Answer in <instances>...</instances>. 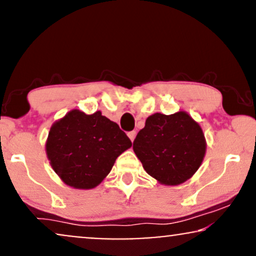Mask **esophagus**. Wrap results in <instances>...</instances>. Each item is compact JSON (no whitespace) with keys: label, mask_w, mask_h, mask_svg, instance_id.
Here are the masks:
<instances>
[{"label":"esophagus","mask_w":256,"mask_h":256,"mask_svg":"<svg viewBox=\"0 0 256 256\" xmlns=\"http://www.w3.org/2000/svg\"><path fill=\"white\" fill-rule=\"evenodd\" d=\"M128 136H129V139H130L132 141H134L135 136H136V132H135V130L129 132V133H128Z\"/></svg>","instance_id":"obj_1"}]
</instances>
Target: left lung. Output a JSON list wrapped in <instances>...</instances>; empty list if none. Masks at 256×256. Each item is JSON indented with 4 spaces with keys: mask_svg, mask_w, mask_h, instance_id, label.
<instances>
[{
    "mask_svg": "<svg viewBox=\"0 0 256 256\" xmlns=\"http://www.w3.org/2000/svg\"><path fill=\"white\" fill-rule=\"evenodd\" d=\"M133 150L144 169L166 186L186 182L199 169L206 152L202 129L184 111L154 114L138 133Z\"/></svg>",
    "mask_w": 256,
    "mask_h": 256,
    "instance_id": "left-lung-1",
    "label": "left lung"
}]
</instances>
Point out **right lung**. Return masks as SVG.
Here are the masks:
<instances>
[{"label": "right lung", "instance_id": "add662e5", "mask_svg": "<svg viewBox=\"0 0 256 256\" xmlns=\"http://www.w3.org/2000/svg\"><path fill=\"white\" fill-rule=\"evenodd\" d=\"M130 146L124 132L100 111L86 115L72 110L51 127L46 154L66 184L91 189L103 181L117 157Z\"/></svg>", "mask_w": 256, "mask_h": 256}]
</instances>
